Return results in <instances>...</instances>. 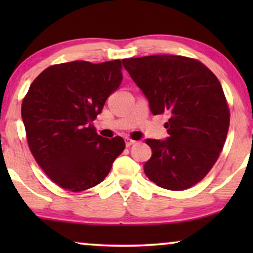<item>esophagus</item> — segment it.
<instances>
[{"mask_svg":"<svg viewBox=\"0 0 253 253\" xmlns=\"http://www.w3.org/2000/svg\"><path fill=\"white\" fill-rule=\"evenodd\" d=\"M134 143H136V140H133V139H130V138H126V145L127 147L129 146H131V145H133Z\"/></svg>","mask_w":253,"mask_h":253,"instance_id":"esophagus-1","label":"esophagus"}]
</instances>
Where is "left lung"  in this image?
<instances>
[{
	"mask_svg": "<svg viewBox=\"0 0 253 253\" xmlns=\"http://www.w3.org/2000/svg\"><path fill=\"white\" fill-rule=\"evenodd\" d=\"M146 96L153 115L168 114L166 139H146L152 157L144 171L164 189L181 191L205 177L219 158L229 127V108L215 75L178 55L122 60Z\"/></svg>",
	"mask_w": 253,
	"mask_h": 253,
	"instance_id": "left-lung-1",
	"label": "left lung"
}]
</instances>
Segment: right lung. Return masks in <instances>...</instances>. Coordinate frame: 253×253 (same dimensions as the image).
I'll use <instances>...</instances> for the list:
<instances>
[{"instance_id":"obj_1","label":"right lung","mask_w":253,"mask_h":253,"mask_svg":"<svg viewBox=\"0 0 253 253\" xmlns=\"http://www.w3.org/2000/svg\"><path fill=\"white\" fill-rule=\"evenodd\" d=\"M120 60L51 65L36 78L23 100L27 143L54 183L72 192L101 183L122 153V137L95 132L92 121L122 83Z\"/></svg>"}]
</instances>
